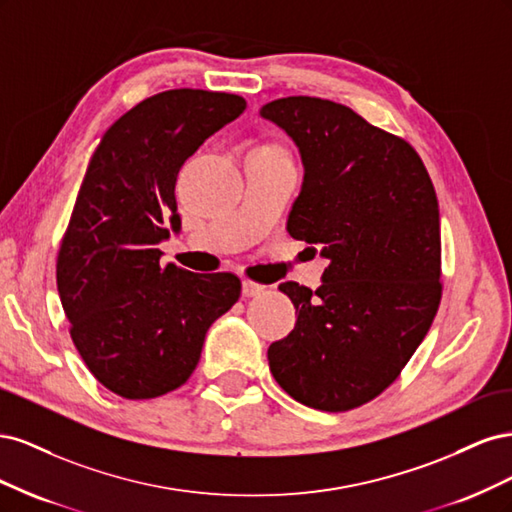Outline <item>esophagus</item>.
<instances>
[{"mask_svg":"<svg viewBox=\"0 0 512 512\" xmlns=\"http://www.w3.org/2000/svg\"><path fill=\"white\" fill-rule=\"evenodd\" d=\"M262 290H265V286H262V284H256L252 280H243V294H245V297H258Z\"/></svg>","mask_w":512,"mask_h":512,"instance_id":"1","label":"esophagus"}]
</instances>
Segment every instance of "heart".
I'll return each instance as SVG.
<instances>
[{"mask_svg": "<svg viewBox=\"0 0 512 512\" xmlns=\"http://www.w3.org/2000/svg\"><path fill=\"white\" fill-rule=\"evenodd\" d=\"M256 149H262V151H269V153H275V156H286V151H284L282 147H277V145H271V143H267V145H258Z\"/></svg>", "mask_w": 512, "mask_h": 512, "instance_id": "obj_1", "label": "heart"}]
</instances>
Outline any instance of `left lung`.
Instances as JSON below:
<instances>
[{
    "mask_svg": "<svg viewBox=\"0 0 512 512\" xmlns=\"http://www.w3.org/2000/svg\"><path fill=\"white\" fill-rule=\"evenodd\" d=\"M260 115L292 138L305 166L290 237L320 243L329 258L316 292L280 284L297 322L269 346L271 374L303 406L359 408L397 380L436 318V190L410 143L344 104L290 96Z\"/></svg>",
    "mask_w": 512,
    "mask_h": 512,
    "instance_id": "left-lung-1",
    "label": "left lung"
}]
</instances>
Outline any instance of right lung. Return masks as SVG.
<instances>
[{
	"instance_id": "add662e5",
	"label": "right lung",
	"mask_w": 512,
	"mask_h": 512,
	"mask_svg": "<svg viewBox=\"0 0 512 512\" xmlns=\"http://www.w3.org/2000/svg\"><path fill=\"white\" fill-rule=\"evenodd\" d=\"M245 106L224 91H162L121 115L89 160L59 245L57 290L81 359L119 397L179 389L213 320L239 301L237 275L162 267L158 243L181 228L179 168Z\"/></svg>"
}]
</instances>
